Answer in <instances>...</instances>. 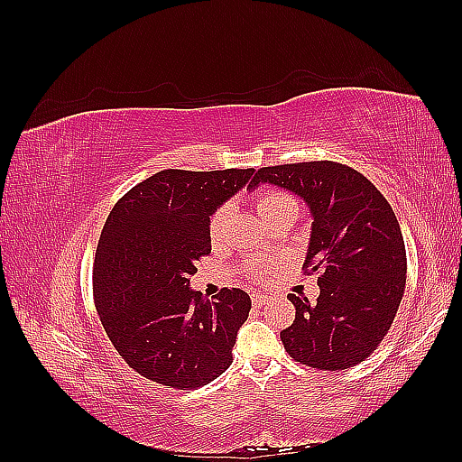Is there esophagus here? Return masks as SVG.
<instances>
[{
  "instance_id": "1",
  "label": "esophagus",
  "mask_w": 462,
  "mask_h": 462,
  "mask_svg": "<svg viewBox=\"0 0 462 462\" xmlns=\"http://www.w3.org/2000/svg\"><path fill=\"white\" fill-rule=\"evenodd\" d=\"M265 302H268V297L262 295V292H253V304L254 306H258V309H260V306H263Z\"/></svg>"
}]
</instances>
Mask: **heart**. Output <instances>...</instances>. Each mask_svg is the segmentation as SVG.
<instances>
[{
  "mask_svg": "<svg viewBox=\"0 0 462 462\" xmlns=\"http://www.w3.org/2000/svg\"><path fill=\"white\" fill-rule=\"evenodd\" d=\"M256 209L262 219L282 214V212H292L299 214V202L291 197L287 192H279V190H265L262 192L258 200H256ZM233 206L231 204H221L216 212L209 217V239L212 243H219L226 235L227 223L231 219Z\"/></svg>",
  "mask_w": 462,
  "mask_h": 462,
  "instance_id": "1",
  "label": "heart"
}]
</instances>
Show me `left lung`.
Masks as SVG:
<instances>
[{
	"mask_svg": "<svg viewBox=\"0 0 462 462\" xmlns=\"http://www.w3.org/2000/svg\"><path fill=\"white\" fill-rule=\"evenodd\" d=\"M273 185L310 209L306 273H318L316 304L289 295L295 321L282 331L300 365L346 370L375 351L393 324L407 283L399 221L383 194L353 167L304 162L262 167L250 190Z\"/></svg>",
	"mask_w": 462,
	"mask_h": 462,
	"instance_id": "left-lung-1",
	"label": "left lung"
}]
</instances>
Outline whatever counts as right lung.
I'll return each instance as SVG.
<instances>
[{"label": "right lung", "mask_w": 462, "mask_h": 462, "mask_svg": "<svg viewBox=\"0 0 462 462\" xmlns=\"http://www.w3.org/2000/svg\"><path fill=\"white\" fill-rule=\"evenodd\" d=\"M254 170H163L111 209L94 260L97 316L127 365L175 389L214 382L233 362L250 312L243 289L214 300L190 289L197 260L212 253L209 216Z\"/></svg>", "instance_id": "1"}]
</instances>
